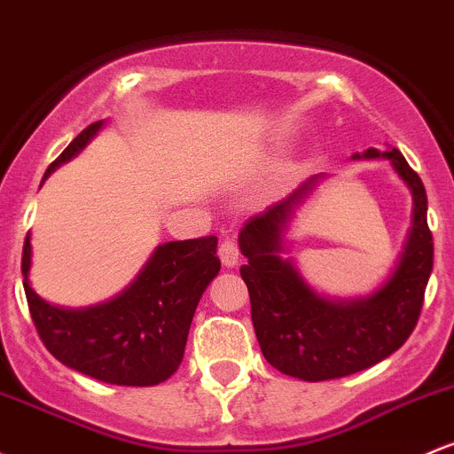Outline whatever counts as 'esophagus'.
I'll list each match as a JSON object with an SVG mask.
<instances>
[{
	"mask_svg": "<svg viewBox=\"0 0 454 454\" xmlns=\"http://www.w3.org/2000/svg\"><path fill=\"white\" fill-rule=\"evenodd\" d=\"M219 258H222L223 267H235L241 261V250H239L235 239H223L222 246H219Z\"/></svg>",
	"mask_w": 454,
	"mask_h": 454,
	"instance_id": "1",
	"label": "esophagus"
}]
</instances>
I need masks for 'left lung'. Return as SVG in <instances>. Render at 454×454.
I'll use <instances>...</instances> for the list:
<instances>
[{"instance_id": "8db88e82", "label": "left lung", "mask_w": 454, "mask_h": 454, "mask_svg": "<svg viewBox=\"0 0 454 454\" xmlns=\"http://www.w3.org/2000/svg\"><path fill=\"white\" fill-rule=\"evenodd\" d=\"M364 157L390 159L413 196V223L405 252L375 295L330 301L301 280L293 262L280 258L282 232L293 204L310 192L317 178L247 219L239 235V247L247 258L241 278L250 291L254 332L265 360L284 375L325 381L364 371L403 347L420 317L433 269L425 185L396 148L383 154L368 148Z\"/></svg>"}]
</instances>
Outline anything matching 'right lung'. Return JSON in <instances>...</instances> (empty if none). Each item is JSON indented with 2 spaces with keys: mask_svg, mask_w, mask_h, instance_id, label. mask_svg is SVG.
Masks as SVG:
<instances>
[{
  "mask_svg": "<svg viewBox=\"0 0 454 454\" xmlns=\"http://www.w3.org/2000/svg\"><path fill=\"white\" fill-rule=\"evenodd\" d=\"M101 124L83 129L44 178L82 151ZM29 261L32 246L25 237L23 288L43 345L64 366L116 386H154L176 372L198 301L222 267L217 237L163 243L122 295L86 310H64L32 291Z\"/></svg>",
  "mask_w": 454,
  "mask_h": 454,
  "instance_id": "add662e5",
  "label": "right lung"
}]
</instances>
